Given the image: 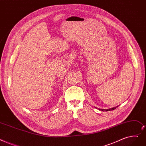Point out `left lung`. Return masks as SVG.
I'll return each instance as SVG.
<instances>
[{
  "mask_svg": "<svg viewBox=\"0 0 146 146\" xmlns=\"http://www.w3.org/2000/svg\"><path fill=\"white\" fill-rule=\"evenodd\" d=\"M119 106H116V107H113V108H111V109H99L100 110H101V111H110V110H115V109H116L117 107H118Z\"/></svg>",
  "mask_w": 146,
  "mask_h": 146,
  "instance_id": "obj_1",
  "label": "left lung"
}]
</instances>
